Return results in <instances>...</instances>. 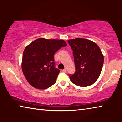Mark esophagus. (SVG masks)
Returning a JSON list of instances; mask_svg holds the SVG:
<instances>
[{"label":"esophagus","instance_id":"34e87169","mask_svg":"<svg viewBox=\"0 0 122 122\" xmlns=\"http://www.w3.org/2000/svg\"><path fill=\"white\" fill-rule=\"evenodd\" d=\"M62 71L63 72V73H66V72L67 71V69L65 68L64 69H63V70H62Z\"/></svg>","mask_w":122,"mask_h":122}]
</instances>
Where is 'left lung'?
<instances>
[{
  "instance_id": "left-lung-1",
  "label": "left lung",
  "mask_w": 122,
  "mask_h": 122,
  "mask_svg": "<svg viewBox=\"0 0 122 122\" xmlns=\"http://www.w3.org/2000/svg\"><path fill=\"white\" fill-rule=\"evenodd\" d=\"M73 51L75 72L69 74L71 82L80 86H88L95 82L102 71L104 56L95 42L88 39L68 40Z\"/></svg>"
}]
</instances>
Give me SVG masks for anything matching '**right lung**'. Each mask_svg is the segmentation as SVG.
I'll return each instance as SVG.
<instances>
[{
  "label": "right lung",
  "mask_w": 122,
  "mask_h": 122,
  "mask_svg": "<svg viewBox=\"0 0 122 122\" xmlns=\"http://www.w3.org/2000/svg\"><path fill=\"white\" fill-rule=\"evenodd\" d=\"M66 46L67 44L63 40L39 38L25 47L21 68L30 85L46 89L56 82L60 70L55 68L54 54Z\"/></svg>",
  "instance_id": "add662e5"
}]
</instances>
